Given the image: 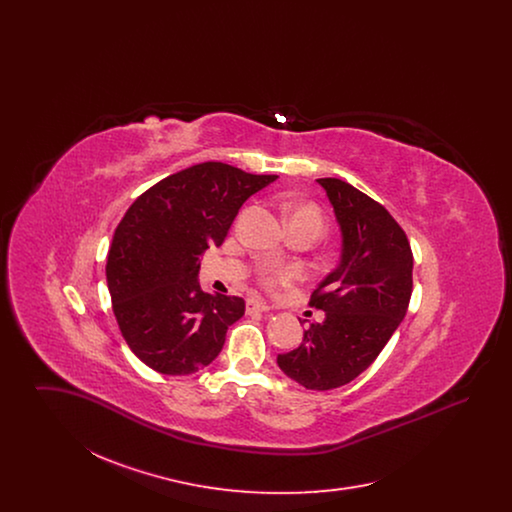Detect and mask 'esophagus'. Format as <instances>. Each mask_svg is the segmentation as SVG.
<instances>
[{
	"label": "esophagus",
	"instance_id": "esophagus-1",
	"mask_svg": "<svg viewBox=\"0 0 512 512\" xmlns=\"http://www.w3.org/2000/svg\"><path fill=\"white\" fill-rule=\"evenodd\" d=\"M247 313H268L270 311V305H267L265 301H259V299H247Z\"/></svg>",
	"mask_w": 512,
	"mask_h": 512
}]
</instances>
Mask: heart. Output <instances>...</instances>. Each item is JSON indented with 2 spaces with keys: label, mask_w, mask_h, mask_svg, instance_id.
I'll return each mask as SVG.
<instances>
[{
  "label": "heart",
  "mask_w": 512,
  "mask_h": 512,
  "mask_svg": "<svg viewBox=\"0 0 512 512\" xmlns=\"http://www.w3.org/2000/svg\"><path fill=\"white\" fill-rule=\"evenodd\" d=\"M286 211L292 215V219L297 217H305V219L315 220L318 226L322 228V213L318 211L315 205H307V203H290L286 207ZM299 278V270L290 265H270L261 270L259 280L261 284L267 288L268 292H280L288 286H292L293 282Z\"/></svg>",
  "instance_id": "1"
}]
</instances>
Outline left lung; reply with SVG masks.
Wrapping results in <instances>:
<instances>
[{
  "mask_svg": "<svg viewBox=\"0 0 512 512\" xmlns=\"http://www.w3.org/2000/svg\"><path fill=\"white\" fill-rule=\"evenodd\" d=\"M341 228L340 267L311 295L326 313L278 366L307 390H334L376 361L407 315L413 251L388 209L340 178H318Z\"/></svg>",
  "mask_w": 512,
  "mask_h": 512,
  "instance_id": "left-lung-1",
  "label": "left lung"
}]
</instances>
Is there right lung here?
<instances>
[{
	"label": "right lung",
	"mask_w": 512,
	"mask_h": 512,
	"mask_svg": "<svg viewBox=\"0 0 512 512\" xmlns=\"http://www.w3.org/2000/svg\"><path fill=\"white\" fill-rule=\"evenodd\" d=\"M276 178L209 161L163 178L130 205L105 274L122 338L149 368L184 376L217 359L245 301L203 292L199 257L224 242L245 199Z\"/></svg>",
	"instance_id": "1"
}]
</instances>
